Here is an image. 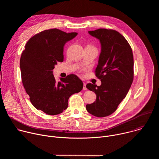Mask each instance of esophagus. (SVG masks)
I'll return each instance as SVG.
<instances>
[{
    "label": "esophagus",
    "mask_w": 159,
    "mask_h": 159,
    "mask_svg": "<svg viewBox=\"0 0 159 159\" xmlns=\"http://www.w3.org/2000/svg\"><path fill=\"white\" fill-rule=\"evenodd\" d=\"M84 85V86H83V89H84V90H87V87H86V84L84 82V85Z\"/></svg>",
    "instance_id": "1"
}]
</instances>
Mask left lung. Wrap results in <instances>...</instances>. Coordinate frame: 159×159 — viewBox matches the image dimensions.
<instances>
[{"mask_svg":"<svg viewBox=\"0 0 159 159\" xmlns=\"http://www.w3.org/2000/svg\"><path fill=\"white\" fill-rule=\"evenodd\" d=\"M89 33L101 44L95 70L101 85L87 84L86 87L96 93V100L87 104L86 109L90 114L102 118L114 112L128 93L133 80V56L128 42L118 31L98 29Z\"/></svg>","mask_w":159,"mask_h":159,"instance_id":"left-lung-1","label":"left lung"}]
</instances>
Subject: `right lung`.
<instances>
[{
    "label": "right lung",
    "mask_w": 159,
    "mask_h": 159,
    "mask_svg": "<svg viewBox=\"0 0 159 159\" xmlns=\"http://www.w3.org/2000/svg\"><path fill=\"white\" fill-rule=\"evenodd\" d=\"M77 35L58 29L41 31L26 44L20 59L22 82L33 106L48 115H57L68 107L69 98L81 91L83 82L70 74L57 82L55 65L63 61L65 44Z\"/></svg>",
    "instance_id": "right-lung-1"
}]
</instances>
